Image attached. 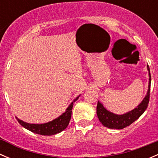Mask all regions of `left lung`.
<instances>
[{
	"label": "left lung",
	"instance_id": "obj_1",
	"mask_svg": "<svg viewBox=\"0 0 158 158\" xmlns=\"http://www.w3.org/2000/svg\"><path fill=\"white\" fill-rule=\"evenodd\" d=\"M147 69L148 70V76H149V82H148V89L147 95L141 101V102L131 111H128L122 114H114L113 112L108 111L103 105L98 101L96 108V113L100 122L105 127L109 128L114 129H122L125 127L129 126L131 124L136 121L143 113L148 108L150 98V89H151V73L148 65H147Z\"/></svg>",
	"mask_w": 158,
	"mask_h": 158
}]
</instances>
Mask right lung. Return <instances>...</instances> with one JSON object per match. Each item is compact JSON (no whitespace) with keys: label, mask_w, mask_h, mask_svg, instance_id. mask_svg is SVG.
<instances>
[{"label":"right lung","mask_w":158,"mask_h":158,"mask_svg":"<svg viewBox=\"0 0 158 158\" xmlns=\"http://www.w3.org/2000/svg\"><path fill=\"white\" fill-rule=\"evenodd\" d=\"M79 96L76 97L74 100L71 102V104L68 106L67 109H66V111L63 112L61 115L59 116L58 118H55L54 120L50 121V122H47V123L44 124H30L27 123V122H23V121L20 120L18 118L16 117L19 123L26 129L30 131L33 132V133L38 134V135H47V136H50V135H56L60 132L63 131L64 129L67 128L68 125L69 123V121L71 119L72 115V109L73 107V103L78 100Z\"/></svg>","instance_id":"obj_1"}]
</instances>
